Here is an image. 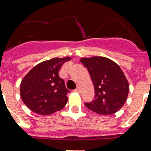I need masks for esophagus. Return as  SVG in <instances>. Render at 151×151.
Returning a JSON list of instances; mask_svg holds the SVG:
<instances>
[{
    "label": "esophagus",
    "mask_w": 151,
    "mask_h": 151,
    "mask_svg": "<svg viewBox=\"0 0 151 151\" xmlns=\"http://www.w3.org/2000/svg\"><path fill=\"white\" fill-rule=\"evenodd\" d=\"M74 91H75V92H81L80 88L77 87V88H76V89H74Z\"/></svg>",
    "instance_id": "34e87169"
}]
</instances>
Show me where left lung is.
<instances>
[{
  "label": "left lung",
  "mask_w": 151,
  "mask_h": 151,
  "mask_svg": "<svg viewBox=\"0 0 151 151\" xmlns=\"http://www.w3.org/2000/svg\"><path fill=\"white\" fill-rule=\"evenodd\" d=\"M95 88V99L85 103L86 107L99 114L110 115L121 109L129 94V82L122 69L106 57L82 58Z\"/></svg>",
  "instance_id": "obj_1"
}]
</instances>
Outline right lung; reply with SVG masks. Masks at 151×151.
Wrapping results in <instances>:
<instances>
[{"label":"right lung","instance_id":"1","mask_svg":"<svg viewBox=\"0 0 151 151\" xmlns=\"http://www.w3.org/2000/svg\"><path fill=\"white\" fill-rule=\"evenodd\" d=\"M70 57L54 58L35 66L22 79L20 95L29 110L38 114L48 115L62 110L67 103V93L63 79L59 71Z\"/></svg>","mask_w":151,"mask_h":151}]
</instances>
